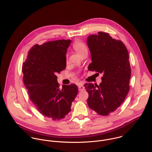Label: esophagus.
<instances>
[{"label": "esophagus", "instance_id": "esophagus-1", "mask_svg": "<svg viewBox=\"0 0 152 152\" xmlns=\"http://www.w3.org/2000/svg\"><path fill=\"white\" fill-rule=\"evenodd\" d=\"M78 89H79L80 91H83V90L85 89V88L84 87L83 84L81 83V84L79 85V86H78Z\"/></svg>", "mask_w": 152, "mask_h": 152}]
</instances>
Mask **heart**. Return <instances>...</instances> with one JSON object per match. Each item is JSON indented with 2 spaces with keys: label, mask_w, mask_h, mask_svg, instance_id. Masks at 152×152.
Returning <instances> with one entry per match:
<instances>
[{
  "label": "heart",
  "mask_w": 152,
  "mask_h": 152,
  "mask_svg": "<svg viewBox=\"0 0 152 152\" xmlns=\"http://www.w3.org/2000/svg\"><path fill=\"white\" fill-rule=\"evenodd\" d=\"M73 48L76 51V52L80 56L84 51H87V47L86 44L81 41H75L72 45Z\"/></svg>",
  "instance_id": "b5f03b06"
}]
</instances>
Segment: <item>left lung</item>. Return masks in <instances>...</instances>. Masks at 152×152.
Segmentation results:
<instances>
[{"label": "left lung", "instance_id": "left-lung-1", "mask_svg": "<svg viewBox=\"0 0 152 152\" xmlns=\"http://www.w3.org/2000/svg\"><path fill=\"white\" fill-rule=\"evenodd\" d=\"M92 63L88 69L103 74L99 86L86 83L89 108L107 116L119 107L129 91L131 68L129 54L121 40L99 31L87 39Z\"/></svg>", "mask_w": 152, "mask_h": 152}]
</instances>
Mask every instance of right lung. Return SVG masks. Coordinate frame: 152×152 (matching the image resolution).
<instances>
[{"mask_svg":"<svg viewBox=\"0 0 152 152\" xmlns=\"http://www.w3.org/2000/svg\"><path fill=\"white\" fill-rule=\"evenodd\" d=\"M70 40L36 44L23 63V82L31 101L43 116L60 120L71 111L78 94L75 84L59 88L57 74L66 68V50Z\"/></svg>","mask_w":152,"mask_h":152,"instance_id":"add662e5","label":"right lung"}]
</instances>
